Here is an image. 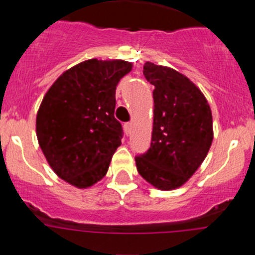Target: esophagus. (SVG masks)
<instances>
[{
	"instance_id": "esophagus-1",
	"label": "esophagus",
	"mask_w": 255,
	"mask_h": 255,
	"mask_svg": "<svg viewBox=\"0 0 255 255\" xmlns=\"http://www.w3.org/2000/svg\"><path fill=\"white\" fill-rule=\"evenodd\" d=\"M132 122H127V123H125V132H126V134H129L130 133V130H132Z\"/></svg>"
}]
</instances>
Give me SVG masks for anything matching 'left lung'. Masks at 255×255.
I'll use <instances>...</instances> for the list:
<instances>
[{
  "instance_id": "1",
  "label": "left lung",
  "mask_w": 255,
  "mask_h": 255,
  "mask_svg": "<svg viewBox=\"0 0 255 255\" xmlns=\"http://www.w3.org/2000/svg\"><path fill=\"white\" fill-rule=\"evenodd\" d=\"M154 85V122L148 151L135 156L138 173L159 190L184 185L206 158L213 139L212 113L201 90L168 66L146 61Z\"/></svg>"
}]
</instances>
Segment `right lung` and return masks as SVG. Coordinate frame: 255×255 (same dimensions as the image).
I'll list each match as a JSON object with an SVG mask.
<instances>
[{"label":"right lung","instance_id":"right-lung-1","mask_svg":"<svg viewBox=\"0 0 255 255\" xmlns=\"http://www.w3.org/2000/svg\"><path fill=\"white\" fill-rule=\"evenodd\" d=\"M125 60L90 59L55 80L37 113L39 146L54 173L86 189L106 175L122 126L115 118L116 86L132 70Z\"/></svg>","mask_w":255,"mask_h":255}]
</instances>
